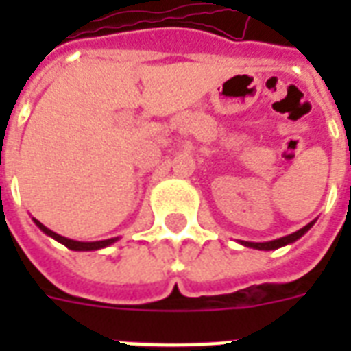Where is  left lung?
Instances as JSON below:
<instances>
[{"label":"left lung","mask_w":351,"mask_h":351,"mask_svg":"<svg viewBox=\"0 0 351 351\" xmlns=\"http://www.w3.org/2000/svg\"><path fill=\"white\" fill-rule=\"evenodd\" d=\"M311 226H313V222L308 226H304L302 230L295 231V233L288 234V237H282V239H277V240H271V242H242L244 245H250V247H255V250H277V247H282V245L286 244H291V242H295L297 239H300L302 234L306 233V231L310 230Z\"/></svg>","instance_id":"8db88e82"}]
</instances>
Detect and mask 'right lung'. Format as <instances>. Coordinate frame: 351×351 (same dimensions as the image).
<instances>
[{
    "label": "right lung",
    "instance_id": "obj_1",
    "mask_svg": "<svg viewBox=\"0 0 351 351\" xmlns=\"http://www.w3.org/2000/svg\"><path fill=\"white\" fill-rule=\"evenodd\" d=\"M36 226L40 228L43 233H47L49 237H52L54 240H58V242H62L63 245H67L69 250H74V251H93V250H100V247H106V245L112 244L117 239H107V240H100V242H78V240H71V239H65V237H62V234L54 233V231H51L49 228H45V226L41 224V222H38V220L34 219Z\"/></svg>",
    "mask_w": 351,
    "mask_h": 351
}]
</instances>
